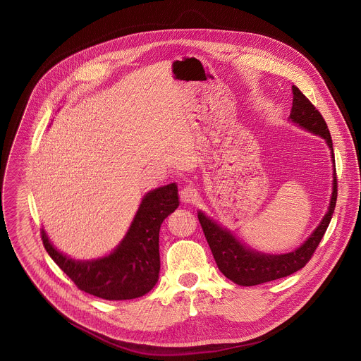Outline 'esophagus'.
<instances>
[{"label":"esophagus","mask_w":361,"mask_h":361,"mask_svg":"<svg viewBox=\"0 0 361 361\" xmlns=\"http://www.w3.org/2000/svg\"><path fill=\"white\" fill-rule=\"evenodd\" d=\"M180 198L184 202V203H194L195 200H198V192L194 187L191 185H187L181 190L180 192Z\"/></svg>","instance_id":"obj_1"}]
</instances>
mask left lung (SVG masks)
Returning <instances> with one entry per match:
<instances>
[{
    "mask_svg": "<svg viewBox=\"0 0 361 361\" xmlns=\"http://www.w3.org/2000/svg\"><path fill=\"white\" fill-rule=\"evenodd\" d=\"M292 92L293 104L292 112L289 115V121H292L302 130L319 135L329 148L332 161V192L329 198V204L319 226L302 245H299L296 249L290 252L277 255L252 249L250 246L238 240L228 228H224L216 220L206 216L202 210H198V219L202 230L204 233V237L210 246L219 270L228 280L242 286H253L263 282L279 280L282 277L290 276L300 270L302 267H305V264L310 260L312 255L319 246L334 214L336 203V173L331 134L320 112L302 94V91L293 85Z\"/></svg>",
    "mask_w": 361,
    "mask_h": 361,
    "instance_id": "1",
    "label": "left lung"
}]
</instances>
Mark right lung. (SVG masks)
I'll use <instances>...</instances> for the list:
<instances>
[{
  "label": "right lung",
  "instance_id": "1",
  "mask_svg": "<svg viewBox=\"0 0 361 361\" xmlns=\"http://www.w3.org/2000/svg\"><path fill=\"white\" fill-rule=\"evenodd\" d=\"M180 204L176 183L147 192L116 247L101 257L78 260L61 252L41 230L51 259L81 290L106 300L144 296L159 280V230Z\"/></svg>",
  "mask_w": 361,
  "mask_h": 361
}]
</instances>
